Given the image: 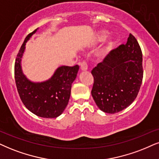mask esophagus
Segmentation results:
<instances>
[{"mask_svg":"<svg viewBox=\"0 0 159 159\" xmlns=\"http://www.w3.org/2000/svg\"><path fill=\"white\" fill-rule=\"evenodd\" d=\"M80 67H81V70H82V71H86V70H87V69H88L87 64L84 61L81 62V63L80 64Z\"/></svg>","mask_w":159,"mask_h":159,"instance_id":"1","label":"esophagus"}]
</instances>
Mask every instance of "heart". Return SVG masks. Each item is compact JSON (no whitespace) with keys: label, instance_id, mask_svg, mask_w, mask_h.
<instances>
[{"label":"heart","instance_id":"heart-1","mask_svg":"<svg viewBox=\"0 0 159 159\" xmlns=\"http://www.w3.org/2000/svg\"><path fill=\"white\" fill-rule=\"evenodd\" d=\"M108 34V32L106 30L103 29V30H100L96 34L95 37H94V39L92 40V45H94L96 44L101 43V42L104 41L107 37V36ZM114 45V39L113 38H109L108 39L107 41L106 42L105 46H104L103 49L101 50L98 53V58L100 59H103L104 58L107 56V54L109 53L110 51L111 50V48H113V46Z\"/></svg>","mask_w":159,"mask_h":159}]
</instances>
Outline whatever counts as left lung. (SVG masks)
I'll return each mask as SVG.
<instances>
[{
  "label": "left lung",
  "mask_w": 159,
  "mask_h": 159,
  "mask_svg": "<svg viewBox=\"0 0 159 159\" xmlns=\"http://www.w3.org/2000/svg\"><path fill=\"white\" fill-rule=\"evenodd\" d=\"M92 98L101 111H121L136 99L143 78L142 53L137 40L130 34L125 45L110 52L92 70Z\"/></svg>",
  "instance_id": "left-lung-1"
}]
</instances>
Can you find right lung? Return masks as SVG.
Wrapping results in <instances>:
<instances>
[{
  "instance_id": "obj_1",
  "label": "right lung",
  "mask_w": 159,
  "mask_h": 159,
  "mask_svg": "<svg viewBox=\"0 0 159 159\" xmlns=\"http://www.w3.org/2000/svg\"><path fill=\"white\" fill-rule=\"evenodd\" d=\"M39 28L29 34L24 40L15 65L16 86L20 99L30 111L43 118H56L61 115L69 102L71 86L77 76L79 66H61L56 68L50 78L44 81L29 80L22 69V59L25 44Z\"/></svg>"
}]
</instances>
